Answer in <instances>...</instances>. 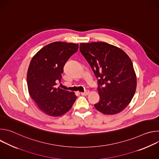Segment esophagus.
<instances>
[{
  "mask_svg": "<svg viewBox=\"0 0 159 159\" xmlns=\"http://www.w3.org/2000/svg\"><path fill=\"white\" fill-rule=\"evenodd\" d=\"M89 94V90H87V91L84 93H81V95L82 96H87Z\"/></svg>",
  "mask_w": 159,
  "mask_h": 159,
  "instance_id": "34e87169",
  "label": "esophagus"
}]
</instances>
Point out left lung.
Segmentation results:
<instances>
[{
    "mask_svg": "<svg viewBox=\"0 0 159 159\" xmlns=\"http://www.w3.org/2000/svg\"><path fill=\"white\" fill-rule=\"evenodd\" d=\"M80 51L99 79L100 99L94 105L96 109L109 115L121 112L130 103L137 88V75L129 56L106 42L82 43Z\"/></svg>",
    "mask_w": 159,
    "mask_h": 159,
    "instance_id": "obj_1",
    "label": "left lung"
}]
</instances>
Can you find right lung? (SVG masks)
Returning <instances> with one entry per match:
<instances>
[{"label":"right lung","mask_w":159,"mask_h":159,"mask_svg":"<svg viewBox=\"0 0 159 159\" xmlns=\"http://www.w3.org/2000/svg\"><path fill=\"white\" fill-rule=\"evenodd\" d=\"M79 49V44L55 41L39 50L32 58L27 72L30 96L38 108L53 117L65 115L77 96L74 92L55 87L61 79L63 66Z\"/></svg>","instance_id":"right-lung-1"}]
</instances>
